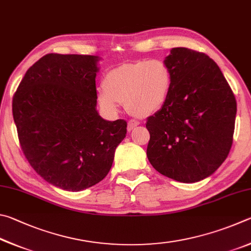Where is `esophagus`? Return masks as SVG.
<instances>
[{"label":"esophagus","instance_id":"obj_1","mask_svg":"<svg viewBox=\"0 0 251 251\" xmlns=\"http://www.w3.org/2000/svg\"><path fill=\"white\" fill-rule=\"evenodd\" d=\"M140 122L138 120H134V119H131V120L128 121V130L131 131L133 128H135V126H139Z\"/></svg>","mask_w":251,"mask_h":251}]
</instances>
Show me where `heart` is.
Instances as JSON below:
<instances>
[{
  "label": "heart",
  "mask_w": 251,
  "mask_h": 251,
  "mask_svg": "<svg viewBox=\"0 0 251 251\" xmlns=\"http://www.w3.org/2000/svg\"><path fill=\"white\" fill-rule=\"evenodd\" d=\"M172 74L161 59L137 60L108 72L97 98L104 111L114 113L121 102L135 116L147 117L160 110L168 99Z\"/></svg>",
  "instance_id": "b5f03b06"
}]
</instances>
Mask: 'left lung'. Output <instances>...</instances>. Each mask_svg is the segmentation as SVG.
<instances>
[{
	"label": "left lung",
	"mask_w": 251,
	"mask_h": 251,
	"mask_svg": "<svg viewBox=\"0 0 251 251\" xmlns=\"http://www.w3.org/2000/svg\"><path fill=\"white\" fill-rule=\"evenodd\" d=\"M168 99L147 120V155L157 172L183 183L212 175L230 151L237 102L215 61L185 47L171 50Z\"/></svg>",
	"instance_id": "1"
}]
</instances>
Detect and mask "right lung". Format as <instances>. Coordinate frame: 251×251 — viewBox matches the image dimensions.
<instances>
[{"mask_svg":"<svg viewBox=\"0 0 251 251\" xmlns=\"http://www.w3.org/2000/svg\"><path fill=\"white\" fill-rule=\"evenodd\" d=\"M98 57L47 54L30 66L13 96L21 149L46 182L78 192L111 169L126 121H107L96 110Z\"/></svg>","mask_w":251,"mask_h":251,"instance_id":"1","label":"right lung"}]
</instances>
